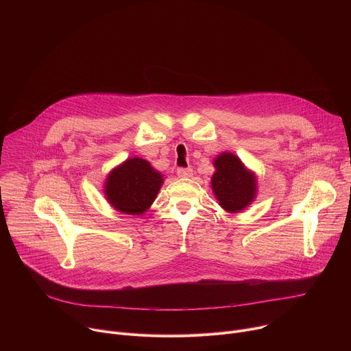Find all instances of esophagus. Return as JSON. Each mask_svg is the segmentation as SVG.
I'll use <instances>...</instances> for the list:
<instances>
[{"label": "esophagus", "instance_id": "esophagus-1", "mask_svg": "<svg viewBox=\"0 0 351 351\" xmlns=\"http://www.w3.org/2000/svg\"><path fill=\"white\" fill-rule=\"evenodd\" d=\"M176 173L179 178H190L193 175V169L191 168H179Z\"/></svg>", "mask_w": 351, "mask_h": 351}]
</instances>
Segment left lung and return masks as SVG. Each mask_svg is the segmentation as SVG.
<instances>
[{"label":"left lung","instance_id":"1","mask_svg":"<svg viewBox=\"0 0 351 351\" xmlns=\"http://www.w3.org/2000/svg\"><path fill=\"white\" fill-rule=\"evenodd\" d=\"M211 189L219 206L230 214L241 213L257 197V176L233 153H221L214 160Z\"/></svg>","mask_w":351,"mask_h":351}]
</instances>
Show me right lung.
<instances>
[{
  "label": "right lung",
  "mask_w": 351,
  "mask_h": 351,
  "mask_svg": "<svg viewBox=\"0 0 351 351\" xmlns=\"http://www.w3.org/2000/svg\"><path fill=\"white\" fill-rule=\"evenodd\" d=\"M164 178L147 160L133 157L115 167L104 182L110 206L128 215H143L157 198Z\"/></svg>",
  "instance_id": "obj_1"
}]
</instances>
